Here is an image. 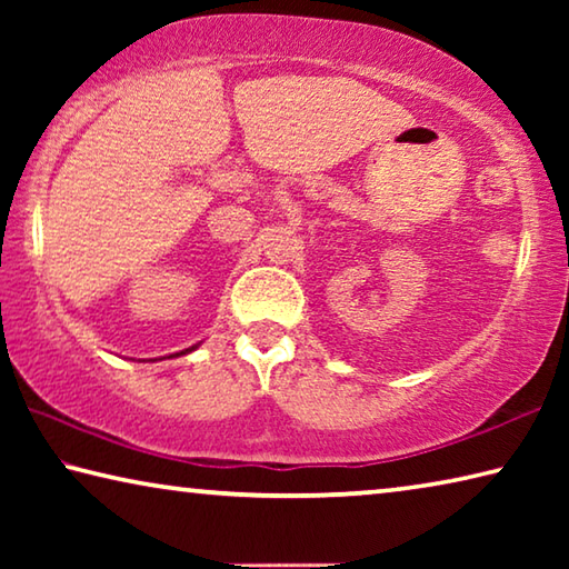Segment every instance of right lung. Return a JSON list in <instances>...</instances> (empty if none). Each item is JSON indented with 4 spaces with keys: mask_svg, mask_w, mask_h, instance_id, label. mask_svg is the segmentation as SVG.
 <instances>
[{
    "mask_svg": "<svg viewBox=\"0 0 569 569\" xmlns=\"http://www.w3.org/2000/svg\"><path fill=\"white\" fill-rule=\"evenodd\" d=\"M192 349H196V346H190V349H186V351H180V353H190ZM180 353H176V356H180Z\"/></svg>",
    "mask_w": 569,
    "mask_h": 569,
    "instance_id": "add662e5",
    "label": "right lung"
}]
</instances>
